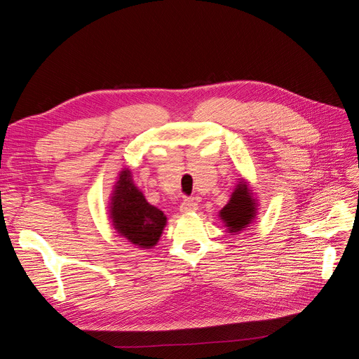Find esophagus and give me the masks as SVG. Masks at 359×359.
I'll return each mask as SVG.
<instances>
[{
    "mask_svg": "<svg viewBox=\"0 0 359 359\" xmlns=\"http://www.w3.org/2000/svg\"><path fill=\"white\" fill-rule=\"evenodd\" d=\"M180 211H181L182 214L196 212V211H198V203L194 202L193 199H186V201H184V202L181 203V206H180Z\"/></svg>",
    "mask_w": 359,
    "mask_h": 359,
    "instance_id": "34e87169",
    "label": "esophagus"
}]
</instances>
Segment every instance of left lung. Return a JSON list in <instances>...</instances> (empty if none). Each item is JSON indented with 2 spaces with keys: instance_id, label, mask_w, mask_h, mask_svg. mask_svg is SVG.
I'll use <instances>...</instances> for the list:
<instances>
[{
  "instance_id": "left-lung-1",
  "label": "left lung",
  "mask_w": 359,
  "mask_h": 359,
  "mask_svg": "<svg viewBox=\"0 0 359 359\" xmlns=\"http://www.w3.org/2000/svg\"><path fill=\"white\" fill-rule=\"evenodd\" d=\"M257 206V198L253 190L250 189L248 182L243 178L238 180L229 202L219 211V217L226 227V232L238 235L252 224L256 220Z\"/></svg>"
}]
</instances>
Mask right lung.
Masks as SVG:
<instances>
[{
	"label": "right lung",
	"instance_id": "1",
	"mask_svg": "<svg viewBox=\"0 0 359 359\" xmlns=\"http://www.w3.org/2000/svg\"><path fill=\"white\" fill-rule=\"evenodd\" d=\"M109 220L119 236L147 250L157 245L168 217L145 199L142 190L133 181L132 170L123 168L112 187Z\"/></svg>",
	"mask_w": 359,
	"mask_h": 359
}]
</instances>
